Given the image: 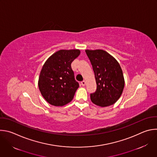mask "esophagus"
Returning <instances> with one entry per match:
<instances>
[{
  "label": "esophagus",
  "mask_w": 157,
  "mask_h": 157,
  "mask_svg": "<svg viewBox=\"0 0 157 157\" xmlns=\"http://www.w3.org/2000/svg\"><path fill=\"white\" fill-rule=\"evenodd\" d=\"M81 85L84 86H85V84H86V81H85L84 80H83L82 81H81Z\"/></svg>",
  "instance_id": "esophagus-1"
}]
</instances>
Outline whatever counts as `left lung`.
Segmentation results:
<instances>
[{
  "instance_id": "1",
  "label": "left lung",
  "mask_w": 157,
  "mask_h": 157,
  "mask_svg": "<svg viewBox=\"0 0 157 157\" xmlns=\"http://www.w3.org/2000/svg\"><path fill=\"white\" fill-rule=\"evenodd\" d=\"M95 75L97 89L90 94V100L100 107L114 104L124 87L123 71L117 60L103 50H86Z\"/></svg>"
}]
</instances>
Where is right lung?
<instances>
[{"label": "right lung", "instance_id": "1", "mask_svg": "<svg viewBox=\"0 0 157 157\" xmlns=\"http://www.w3.org/2000/svg\"><path fill=\"white\" fill-rule=\"evenodd\" d=\"M79 54L78 49L60 50L43 65L38 86L42 95L51 105L63 106L73 100L79 86L71 65Z\"/></svg>", "mask_w": 157, "mask_h": 157}]
</instances>
